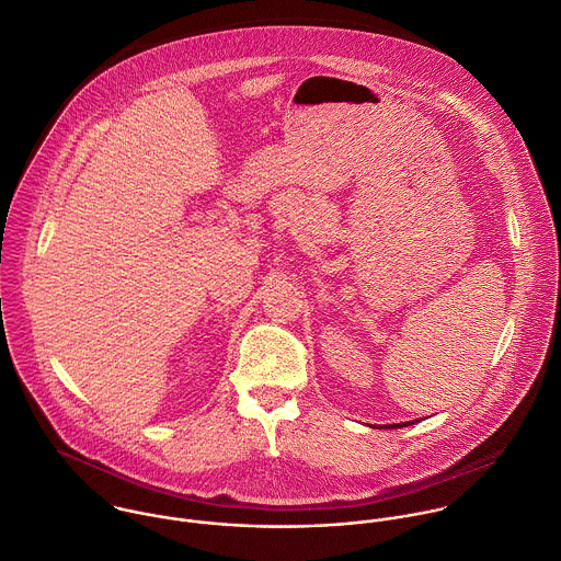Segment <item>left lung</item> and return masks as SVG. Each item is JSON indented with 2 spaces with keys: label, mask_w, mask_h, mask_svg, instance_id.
Wrapping results in <instances>:
<instances>
[{
  "label": "left lung",
  "mask_w": 561,
  "mask_h": 561,
  "mask_svg": "<svg viewBox=\"0 0 561 561\" xmlns=\"http://www.w3.org/2000/svg\"><path fill=\"white\" fill-rule=\"evenodd\" d=\"M409 424H413V422H407V424H393V426H389V428H404V426H409Z\"/></svg>",
  "instance_id": "obj_1"
}]
</instances>
